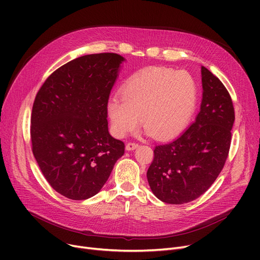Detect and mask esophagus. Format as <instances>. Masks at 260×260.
Masks as SVG:
<instances>
[{
  "mask_svg": "<svg viewBox=\"0 0 260 260\" xmlns=\"http://www.w3.org/2000/svg\"><path fill=\"white\" fill-rule=\"evenodd\" d=\"M138 146H139L138 143H136V142H128V143L126 144L125 148H126V151H134V149L137 148Z\"/></svg>",
  "mask_w": 260,
  "mask_h": 260,
  "instance_id": "1",
  "label": "esophagus"
}]
</instances>
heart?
<instances>
[{
  "label": "heart",
  "mask_w": 260,
  "mask_h": 260,
  "mask_svg": "<svg viewBox=\"0 0 260 260\" xmlns=\"http://www.w3.org/2000/svg\"><path fill=\"white\" fill-rule=\"evenodd\" d=\"M121 98L107 102V114L118 137L139 125L158 140H169L186 127L197 104L195 81L185 72L152 68L134 75L122 86Z\"/></svg>",
  "instance_id": "b5f03b06"
}]
</instances>
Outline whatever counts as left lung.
<instances>
[{
	"mask_svg": "<svg viewBox=\"0 0 260 260\" xmlns=\"http://www.w3.org/2000/svg\"><path fill=\"white\" fill-rule=\"evenodd\" d=\"M202 101L190 126L174 141L157 145L146 176L154 195L169 204L200 197L222 171L235 112L222 82L201 66Z\"/></svg>",
	"mask_w": 260,
	"mask_h": 260,
	"instance_id": "8db88e82",
	"label": "left lung"
}]
</instances>
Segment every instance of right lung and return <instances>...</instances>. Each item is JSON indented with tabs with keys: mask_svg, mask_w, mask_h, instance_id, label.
I'll list each match as a JSON object with an SVG mask.
<instances>
[{
	"mask_svg": "<svg viewBox=\"0 0 260 260\" xmlns=\"http://www.w3.org/2000/svg\"><path fill=\"white\" fill-rule=\"evenodd\" d=\"M124 58L113 52L77 58L39 89L30 119L31 149L50 186L73 200L100 192L124 143L108 133L107 102Z\"/></svg>",
	"mask_w": 260,
	"mask_h": 260,
	"instance_id": "add662e5",
	"label": "right lung"
}]
</instances>
